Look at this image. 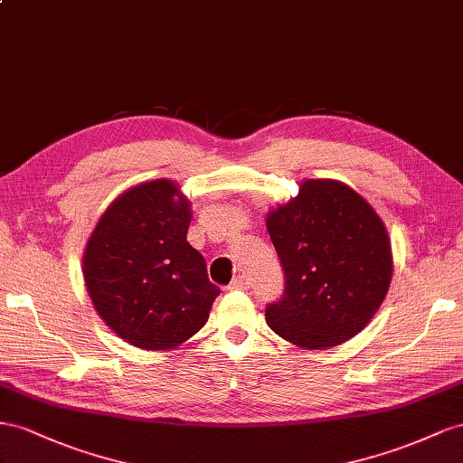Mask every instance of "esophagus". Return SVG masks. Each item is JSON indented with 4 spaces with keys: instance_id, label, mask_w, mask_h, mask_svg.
Segmentation results:
<instances>
[{
    "instance_id": "esophagus-1",
    "label": "esophagus",
    "mask_w": 463,
    "mask_h": 463,
    "mask_svg": "<svg viewBox=\"0 0 463 463\" xmlns=\"http://www.w3.org/2000/svg\"><path fill=\"white\" fill-rule=\"evenodd\" d=\"M248 279H246V277L244 275H239V277H236V279H232L231 281V285H229V288L231 290H244V288H248Z\"/></svg>"
}]
</instances>
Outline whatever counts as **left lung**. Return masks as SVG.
<instances>
[{
	"label": "left lung",
	"instance_id": "1",
	"mask_svg": "<svg viewBox=\"0 0 463 463\" xmlns=\"http://www.w3.org/2000/svg\"><path fill=\"white\" fill-rule=\"evenodd\" d=\"M266 227L285 271V295L266 322L302 349H329L363 332L384 302L393 273L384 221L337 180H305L268 211Z\"/></svg>",
	"mask_w": 463,
	"mask_h": 463
}]
</instances>
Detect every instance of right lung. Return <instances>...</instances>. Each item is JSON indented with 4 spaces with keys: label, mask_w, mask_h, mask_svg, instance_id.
Instances as JSON below:
<instances>
[{
    "label": "right lung",
    "mask_w": 463,
    "mask_h": 463,
    "mask_svg": "<svg viewBox=\"0 0 463 463\" xmlns=\"http://www.w3.org/2000/svg\"><path fill=\"white\" fill-rule=\"evenodd\" d=\"M192 203L156 178L122 192L100 215L83 254L92 307L112 332L143 351H173L205 326L219 287L186 241Z\"/></svg>",
    "instance_id": "add662e5"
}]
</instances>
